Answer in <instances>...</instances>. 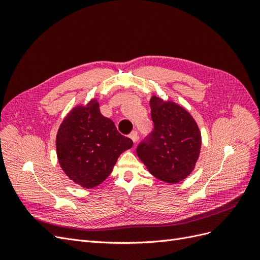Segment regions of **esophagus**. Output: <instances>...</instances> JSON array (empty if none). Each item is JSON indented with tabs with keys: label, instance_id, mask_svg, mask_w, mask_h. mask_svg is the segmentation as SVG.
<instances>
[{
	"label": "esophagus",
	"instance_id": "1",
	"mask_svg": "<svg viewBox=\"0 0 260 260\" xmlns=\"http://www.w3.org/2000/svg\"><path fill=\"white\" fill-rule=\"evenodd\" d=\"M138 138H139V136H138V132H137V131H133V132H131L130 139L133 141V143H135V144L138 142Z\"/></svg>",
	"mask_w": 260,
	"mask_h": 260
}]
</instances>
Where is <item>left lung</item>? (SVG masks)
<instances>
[{"label": "left lung", "mask_w": 260, "mask_h": 260, "mask_svg": "<svg viewBox=\"0 0 260 260\" xmlns=\"http://www.w3.org/2000/svg\"><path fill=\"white\" fill-rule=\"evenodd\" d=\"M154 130L137 148L139 158L160 181L175 184L192 174L202 148V135L193 116L174 101L149 100Z\"/></svg>", "instance_id": "1"}]
</instances>
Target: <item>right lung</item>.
<instances>
[{
    "instance_id": "obj_1",
    "label": "right lung",
    "mask_w": 260,
    "mask_h": 260,
    "mask_svg": "<svg viewBox=\"0 0 260 260\" xmlns=\"http://www.w3.org/2000/svg\"><path fill=\"white\" fill-rule=\"evenodd\" d=\"M133 142L117 131L100 112L98 99L70 109L56 135V154L65 175L84 188L101 184L111 175L118 157Z\"/></svg>"
}]
</instances>
